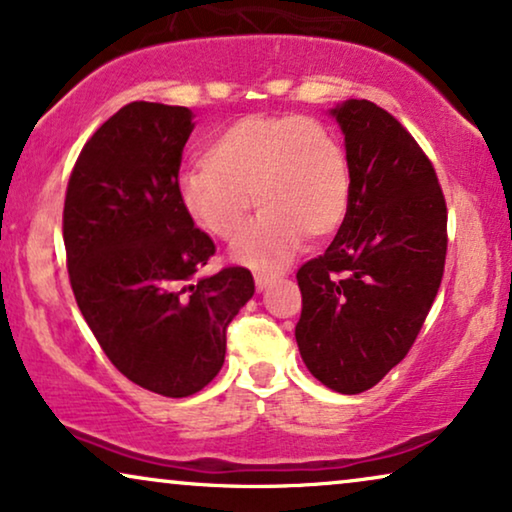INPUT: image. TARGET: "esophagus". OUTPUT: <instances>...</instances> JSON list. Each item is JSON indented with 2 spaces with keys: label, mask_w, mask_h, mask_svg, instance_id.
<instances>
[{
  "label": "esophagus",
  "mask_w": 512,
  "mask_h": 512,
  "mask_svg": "<svg viewBox=\"0 0 512 512\" xmlns=\"http://www.w3.org/2000/svg\"><path fill=\"white\" fill-rule=\"evenodd\" d=\"M276 278H278L276 274H267V271H255V285H257V288H260V290L267 288L269 283H274Z\"/></svg>",
  "instance_id": "1"
}]
</instances>
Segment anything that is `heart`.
<instances>
[{"instance_id":"obj_1","label":"heart","mask_w":512,"mask_h":512,"mask_svg":"<svg viewBox=\"0 0 512 512\" xmlns=\"http://www.w3.org/2000/svg\"><path fill=\"white\" fill-rule=\"evenodd\" d=\"M351 175L335 135L304 117L248 114L206 145L203 161L182 170L177 196L210 236L229 241L252 208L262 213L234 243V257L271 267L309 238L330 236L349 208Z\"/></svg>"}]
</instances>
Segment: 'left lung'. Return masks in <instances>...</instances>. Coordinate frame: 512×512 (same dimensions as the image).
<instances>
[{
    "instance_id": "left-lung-1",
    "label": "left lung",
    "mask_w": 512,
    "mask_h": 512,
    "mask_svg": "<svg viewBox=\"0 0 512 512\" xmlns=\"http://www.w3.org/2000/svg\"><path fill=\"white\" fill-rule=\"evenodd\" d=\"M351 194L335 241L297 269L299 353L320 384L356 395L407 356L438 295L447 203L435 168L393 114L370 100L332 109Z\"/></svg>"
}]
</instances>
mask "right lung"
<instances>
[{"mask_svg": "<svg viewBox=\"0 0 512 512\" xmlns=\"http://www.w3.org/2000/svg\"><path fill=\"white\" fill-rule=\"evenodd\" d=\"M192 131V109L128 102L81 149L63 210L81 316L124 377L166 398L215 379L227 327L255 292L245 267L199 276L215 243L177 196Z\"/></svg>", "mask_w": 512, "mask_h": 512, "instance_id": "add662e5", "label": "right lung"}]
</instances>
